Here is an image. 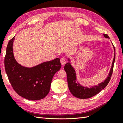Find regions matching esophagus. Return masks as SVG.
Returning a JSON list of instances; mask_svg holds the SVG:
<instances>
[{
    "mask_svg": "<svg viewBox=\"0 0 123 123\" xmlns=\"http://www.w3.org/2000/svg\"><path fill=\"white\" fill-rule=\"evenodd\" d=\"M60 62H61V63L62 65H64L66 63V60L65 59L64 57H62L61 59H60Z\"/></svg>",
    "mask_w": 123,
    "mask_h": 123,
    "instance_id": "1",
    "label": "esophagus"
}]
</instances>
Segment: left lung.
<instances>
[{
    "label": "left lung",
    "instance_id": "left-lung-1",
    "mask_svg": "<svg viewBox=\"0 0 123 123\" xmlns=\"http://www.w3.org/2000/svg\"><path fill=\"white\" fill-rule=\"evenodd\" d=\"M104 36L105 38H109V36L107 34H104ZM112 45L113 46L115 52L114 56L108 76L104 80V81L98 83V85L92 86L90 87H86L80 84L79 82L77 80V74L75 72V69L71 66L70 63L71 62V59L69 57H68V61L69 62L64 66V70L67 74V81L69 89L71 93L75 97L80 99L91 98L100 92L108 85L111 80L112 73H113L114 64L115 60V49L113 43H112Z\"/></svg>",
    "mask_w": 123,
    "mask_h": 123
}]
</instances>
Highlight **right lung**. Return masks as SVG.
Masks as SVG:
<instances>
[{
	"label": "right lung",
	"mask_w": 123,
	"mask_h": 123,
	"mask_svg": "<svg viewBox=\"0 0 123 123\" xmlns=\"http://www.w3.org/2000/svg\"><path fill=\"white\" fill-rule=\"evenodd\" d=\"M15 36L7 46L5 71L14 90L22 97L38 100L45 97L50 89L52 78L61 68L60 59L42 62L32 67L18 63L13 52Z\"/></svg>",
	"instance_id": "1"
}]
</instances>
